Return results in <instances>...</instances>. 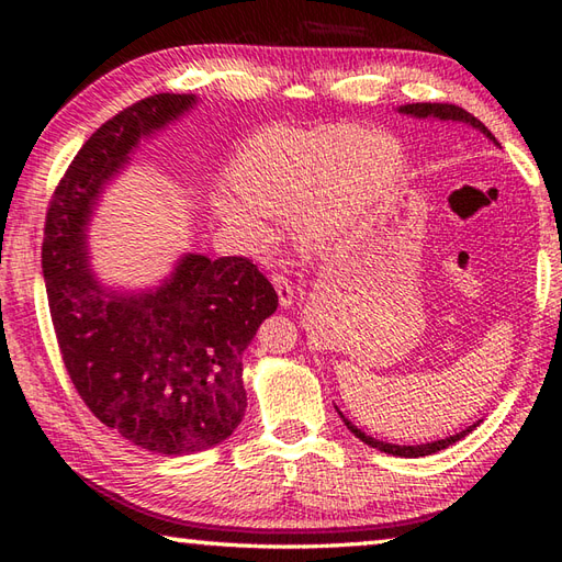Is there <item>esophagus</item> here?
Wrapping results in <instances>:
<instances>
[{
	"label": "esophagus",
	"mask_w": 562,
	"mask_h": 562,
	"mask_svg": "<svg viewBox=\"0 0 562 562\" xmlns=\"http://www.w3.org/2000/svg\"><path fill=\"white\" fill-rule=\"evenodd\" d=\"M272 284H274V292L280 296V306L290 308L294 302V288L292 282L284 278V274H272Z\"/></svg>",
	"instance_id": "esophagus-1"
}]
</instances>
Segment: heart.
<instances>
[{
	"instance_id": "obj_1",
	"label": "heart",
	"mask_w": 562,
	"mask_h": 562,
	"mask_svg": "<svg viewBox=\"0 0 562 562\" xmlns=\"http://www.w3.org/2000/svg\"><path fill=\"white\" fill-rule=\"evenodd\" d=\"M403 161L396 137L360 135L350 123L268 130L236 154L229 166L234 188H220L210 205L254 248L272 241L266 217L290 220L294 236L316 246L384 198Z\"/></svg>"
}]
</instances>
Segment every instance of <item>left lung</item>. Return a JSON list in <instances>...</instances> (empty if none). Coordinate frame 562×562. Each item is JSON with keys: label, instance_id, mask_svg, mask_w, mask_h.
I'll return each mask as SVG.
<instances>
[{"label": "left lung", "instance_id": "obj_1", "mask_svg": "<svg viewBox=\"0 0 562 562\" xmlns=\"http://www.w3.org/2000/svg\"><path fill=\"white\" fill-rule=\"evenodd\" d=\"M398 113H403V115H411V117H420V121H425V117H429V121H441V123H463V125H471L473 130H481V133L493 142V145H497L499 147V142L495 139V135L491 133V130H487L479 117H473L469 111H463V109H459V105H453V103H408V105H401L398 109ZM338 411V408H336ZM340 413V411H338ZM340 417H342V423L348 425V429L350 432L355 435V437H360L364 445H369V447H374V449H379V451H384V453H391V457H403V459H417V457H429V453H437V451H441V449H447V447H451V445H457L459 439H463L465 435L469 432H473L475 427L481 425V420L479 423H473V425H469L465 429H461V432H457V435H451V437H445V439H437V441H427V445H389V441H381V439H374V437H369V435H364L360 427L357 425H352L348 417H345L342 413H340Z\"/></svg>", "mask_w": 562, "mask_h": 562}]
</instances>
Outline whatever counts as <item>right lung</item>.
<instances>
[{
	"label": "right lung",
	"instance_id": "add662e5",
	"mask_svg": "<svg viewBox=\"0 0 562 562\" xmlns=\"http://www.w3.org/2000/svg\"><path fill=\"white\" fill-rule=\"evenodd\" d=\"M195 105V93H157L101 125L59 181L43 238L47 304L71 384L105 427L169 457L220 445L241 423V357L278 294L248 258L202 254L178 258L151 290L105 288L87 238L101 193L139 139Z\"/></svg>",
	"mask_w": 562,
	"mask_h": 562
}]
</instances>
